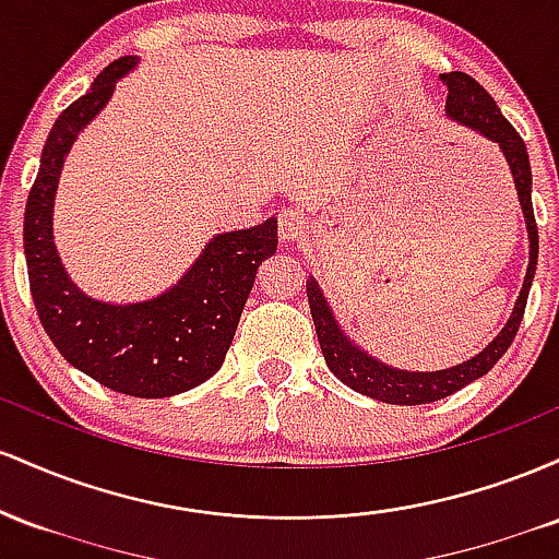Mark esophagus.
I'll use <instances>...</instances> for the list:
<instances>
[{"label": "esophagus", "instance_id": "esophagus-1", "mask_svg": "<svg viewBox=\"0 0 559 559\" xmlns=\"http://www.w3.org/2000/svg\"><path fill=\"white\" fill-rule=\"evenodd\" d=\"M307 230H310V226H307L305 215L297 213V210H281V213H278L281 241H286V243L301 241L307 236Z\"/></svg>", "mask_w": 559, "mask_h": 559}]
</instances>
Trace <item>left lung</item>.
Wrapping results in <instances>:
<instances>
[{
  "label": "left lung",
  "instance_id": "8db88e82",
  "mask_svg": "<svg viewBox=\"0 0 559 559\" xmlns=\"http://www.w3.org/2000/svg\"><path fill=\"white\" fill-rule=\"evenodd\" d=\"M441 81L449 88L447 94V118L454 120L457 126H465L467 131H476L484 139L493 141L502 152L507 168H510L512 183H515L518 199H521V210L525 217V230H528V267H525V278L521 297L515 299L512 307V316L504 323V329L493 336V342L480 349L471 360L452 365L444 370H431V373H423V370H400L391 368V365L376 360L373 355L357 346L349 336L342 331L336 316H333L329 299H325L323 288L318 286V281L307 278V299H310V312L312 323H316L320 349H323L325 365L331 368V373L338 381L346 383L349 389L360 391V394L370 396V400L386 402V404H428L436 400H444V396L454 394L467 383H473L476 378L486 376L497 365L499 357L504 355L507 346L512 344L518 329H521V320L525 312V301H528L531 281L536 273V260H538V230H536V217H534V204H531V163L528 152L521 133L515 131L502 112H499L497 102L491 99L489 92L476 79H471L467 73H441Z\"/></svg>",
  "mask_w": 559,
  "mask_h": 559
}]
</instances>
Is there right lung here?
Listing matches in <instances>:
<instances>
[{
    "label": "right lung",
    "instance_id": "obj_1",
    "mask_svg": "<svg viewBox=\"0 0 559 559\" xmlns=\"http://www.w3.org/2000/svg\"><path fill=\"white\" fill-rule=\"evenodd\" d=\"M136 66L133 55L115 60L57 118L25 204L23 249L38 320L57 352L118 394L163 400L204 383L226 360L258 267L278 247V221L267 217L254 228L213 236L159 297L112 305L79 288L55 247L57 183L73 141L105 110L115 83Z\"/></svg>",
    "mask_w": 559,
    "mask_h": 559
}]
</instances>
